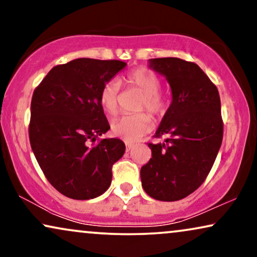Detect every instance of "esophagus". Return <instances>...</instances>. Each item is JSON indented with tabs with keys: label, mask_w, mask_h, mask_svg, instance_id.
<instances>
[{
	"label": "esophagus",
	"mask_w": 257,
	"mask_h": 257,
	"mask_svg": "<svg viewBox=\"0 0 257 257\" xmlns=\"http://www.w3.org/2000/svg\"><path fill=\"white\" fill-rule=\"evenodd\" d=\"M133 146H135V145H133V144L126 143V151H127V152H128V151H131L133 149Z\"/></svg>",
	"instance_id": "34e87169"
}]
</instances>
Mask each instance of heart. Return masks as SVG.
<instances>
[{
	"label": "heart",
	"instance_id": "heart-1",
	"mask_svg": "<svg viewBox=\"0 0 257 257\" xmlns=\"http://www.w3.org/2000/svg\"><path fill=\"white\" fill-rule=\"evenodd\" d=\"M126 83L136 87L143 93L138 110H147L154 117H160L167 110L168 100L164 93L160 92L161 82L156 73L146 68H138L126 75ZM120 84L112 79L105 83L99 92V103L103 110L108 114L118 112V99ZM152 127V120L147 113L121 115L111 122V130L114 136L122 138L126 142H135L146 135Z\"/></svg>",
	"mask_w": 257,
	"mask_h": 257
}]
</instances>
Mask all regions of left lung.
<instances>
[{
	"instance_id": "left-lung-1",
	"label": "left lung",
	"mask_w": 257,
	"mask_h": 257,
	"mask_svg": "<svg viewBox=\"0 0 257 257\" xmlns=\"http://www.w3.org/2000/svg\"><path fill=\"white\" fill-rule=\"evenodd\" d=\"M166 77L172 103L149 144L152 158L140 170L144 191L160 201H178L198 189L212 170L223 137L219 91L195 63L175 57L150 59Z\"/></svg>"
}]
</instances>
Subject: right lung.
I'll list each match as a JSON object with an SVG mask.
<instances>
[{
	"instance_id": "add662e5",
	"label": "right lung",
	"mask_w": 257,
	"mask_h": 257,
	"mask_svg": "<svg viewBox=\"0 0 257 257\" xmlns=\"http://www.w3.org/2000/svg\"><path fill=\"white\" fill-rule=\"evenodd\" d=\"M126 66L121 61L77 58L56 65L34 91L29 139L48 181L75 200L97 198L112 180V166L125 153L120 139H101L110 125L99 92Z\"/></svg>"
}]
</instances>
